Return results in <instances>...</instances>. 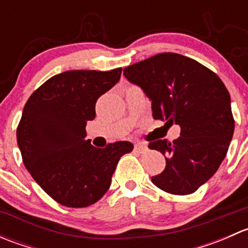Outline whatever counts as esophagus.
<instances>
[{"label": "esophagus", "instance_id": "obj_1", "mask_svg": "<svg viewBox=\"0 0 248 248\" xmlns=\"http://www.w3.org/2000/svg\"><path fill=\"white\" fill-rule=\"evenodd\" d=\"M146 149H147L146 145L142 144V142H137V144L134 145V150L138 152H145L146 151Z\"/></svg>", "mask_w": 248, "mask_h": 248}]
</instances>
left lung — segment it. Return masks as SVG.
Returning a JSON list of instances; mask_svg holds the SVG:
<instances>
[{
  "label": "left lung",
  "mask_w": 248,
  "mask_h": 248,
  "mask_svg": "<svg viewBox=\"0 0 248 248\" xmlns=\"http://www.w3.org/2000/svg\"><path fill=\"white\" fill-rule=\"evenodd\" d=\"M124 76L149 97L155 120L181 128L172 141L149 144L167 163L152 184L177 196L196 192L221 166L234 133L231 94L223 81L196 60L175 52L126 67Z\"/></svg>",
  "instance_id": "left-lung-1"
}]
</instances>
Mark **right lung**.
<instances>
[{
  "instance_id": "right-lung-1",
  "label": "right lung",
  "mask_w": 248,
  "mask_h": 248,
  "mask_svg": "<svg viewBox=\"0 0 248 248\" xmlns=\"http://www.w3.org/2000/svg\"><path fill=\"white\" fill-rule=\"evenodd\" d=\"M121 71L63 72L47 79L25 104L16 128L22 162L42 189L63 206L98 202L119 159L133 150L129 141L99 149L85 139L97 99L119 81Z\"/></svg>"
}]
</instances>
